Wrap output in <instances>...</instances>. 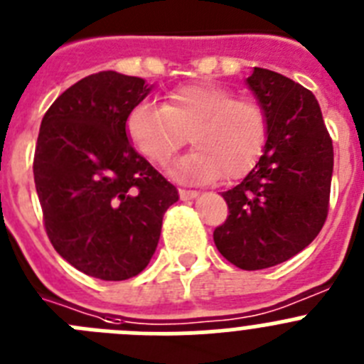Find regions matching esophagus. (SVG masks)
Instances as JSON below:
<instances>
[{
    "mask_svg": "<svg viewBox=\"0 0 364 364\" xmlns=\"http://www.w3.org/2000/svg\"><path fill=\"white\" fill-rule=\"evenodd\" d=\"M178 195L182 200H191V198L198 197V191H191V189H178Z\"/></svg>",
    "mask_w": 364,
    "mask_h": 364,
    "instance_id": "1",
    "label": "esophagus"
}]
</instances>
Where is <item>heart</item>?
Here are the masks:
<instances>
[{"label": "heart", "mask_w": 364, "mask_h": 364, "mask_svg": "<svg viewBox=\"0 0 364 364\" xmlns=\"http://www.w3.org/2000/svg\"><path fill=\"white\" fill-rule=\"evenodd\" d=\"M125 133L154 166H166L191 140L195 151L171 167L188 184H213L246 175L264 149L268 120L255 100L235 98L218 83H189L167 95L162 107L136 105L125 120Z\"/></svg>", "instance_id": "1"}]
</instances>
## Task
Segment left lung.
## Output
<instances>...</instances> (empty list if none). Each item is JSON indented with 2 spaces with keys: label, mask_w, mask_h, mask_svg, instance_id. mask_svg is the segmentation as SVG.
I'll list each match as a JSON object with an SVG mask.
<instances>
[{
  "label": "left lung",
  "mask_w": 364,
  "mask_h": 364,
  "mask_svg": "<svg viewBox=\"0 0 364 364\" xmlns=\"http://www.w3.org/2000/svg\"><path fill=\"white\" fill-rule=\"evenodd\" d=\"M246 85L264 109L268 136L255 167L222 193L230 215L213 240L231 264L252 272L291 259L319 235L328 215L333 146L308 89L260 67H253Z\"/></svg>",
  "instance_id": "8db88e82"
}]
</instances>
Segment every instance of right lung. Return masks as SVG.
Returning <instances> with one entry per match:
<instances>
[{
	"instance_id": "right-lung-1",
	"label": "right lung",
	"mask_w": 364,
	"mask_h": 364,
	"mask_svg": "<svg viewBox=\"0 0 364 364\" xmlns=\"http://www.w3.org/2000/svg\"><path fill=\"white\" fill-rule=\"evenodd\" d=\"M153 85L114 70L91 74L54 100L41 120L34 182L45 230L85 275L125 281L149 264L178 191L125 133Z\"/></svg>"
}]
</instances>
